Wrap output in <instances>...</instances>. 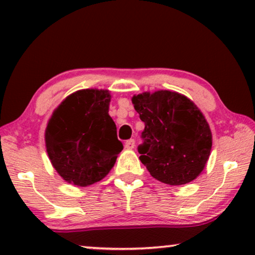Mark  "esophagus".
<instances>
[{
	"label": "esophagus",
	"instance_id": "obj_1",
	"mask_svg": "<svg viewBox=\"0 0 255 255\" xmlns=\"http://www.w3.org/2000/svg\"><path fill=\"white\" fill-rule=\"evenodd\" d=\"M134 139H128V140H127L125 141V148H128V149H132V148H134Z\"/></svg>",
	"mask_w": 255,
	"mask_h": 255
}]
</instances>
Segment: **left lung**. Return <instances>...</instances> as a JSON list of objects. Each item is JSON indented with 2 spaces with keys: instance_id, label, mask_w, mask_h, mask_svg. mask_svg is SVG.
<instances>
[{
  "instance_id": "1",
  "label": "left lung",
  "mask_w": 255,
  "mask_h": 255,
  "mask_svg": "<svg viewBox=\"0 0 255 255\" xmlns=\"http://www.w3.org/2000/svg\"><path fill=\"white\" fill-rule=\"evenodd\" d=\"M132 103L145 123L138 152L149 174L169 186L196 179L210 155L212 134L193 101L176 92L158 90L134 95Z\"/></svg>"
}]
</instances>
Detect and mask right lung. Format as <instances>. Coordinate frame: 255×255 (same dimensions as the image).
I'll list each match as a JSON object with an SVG mask.
<instances>
[{
	"instance_id": "1",
	"label": "right lung",
	"mask_w": 255,
	"mask_h": 255,
	"mask_svg": "<svg viewBox=\"0 0 255 255\" xmlns=\"http://www.w3.org/2000/svg\"><path fill=\"white\" fill-rule=\"evenodd\" d=\"M111 95L103 89H82L62 101L47 123L46 151L66 182L86 187L107 176L123 144L109 116Z\"/></svg>"
}]
</instances>
